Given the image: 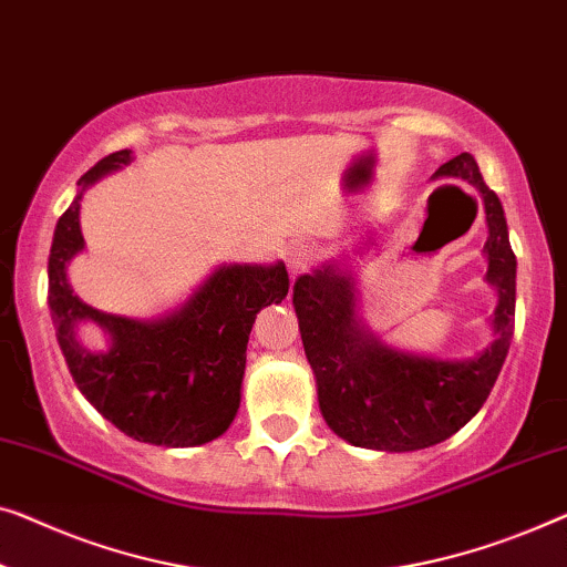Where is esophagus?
<instances>
[{
	"mask_svg": "<svg viewBox=\"0 0 567 567\" xmlns=\"http://www.w3.org/2000/svg\"><path fill=\"white\" fill-rule=\"evenodd\" d=\"M286 258H289L291 276H301L307 274L311 264H315V248H311V245H291Z\"/></svg>",
	"mask_w": 567,
	"mask_h": 567,
	"instance_id": "obj_1",
	"label": "esophagus"
}]
</instances>
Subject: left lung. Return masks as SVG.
<instances>
[{"mask_svg": "<svg viewBox=\"0 0 567 567\" xmlns=\"http://www.w3.org/2000/svg\"><path fill=\"white\" fill-rule=\"evenodd\" d=\"M434 176L463 178L483 196L488 219V281L498 289L496 338L473 360H426L393 352L355 324L350 276L332 268L293 284L303 352L317 375L319 409L342 440L358 447L409 453L453 437L478 414L512 344L516 256L504 207L483 182L471 153L442 163ZM457 188V186H440Z\"/></svg>", "mask_w": 567, "mask_h": 567, "instance_id": "8db88e82", "label": "left lung"}]
</instances>
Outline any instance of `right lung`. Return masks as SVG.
Here are the masks:
<instances>
[{"label": "right lung", "instance_id": "add662e5", "mask_svg": "<svg viewBox=\"0 0 567 567\" xmlns=\"http://www.w3.org/2000/svg\"><path fill=\"white\" fill-rule=\"evenodd\" d=\"M130 163L110 153L79 178L48 258V307L55 338L79 391L130 437L163 447H194L219 437L240 406L245 350L256 315L289 293L286 266L219 268L192 301L158 322L104 315L73 297L65 266L84 248L79 207L86 186ZM81 318L100 321L113 338L106 353H89L72 330Z\"/></svg>", "mask_w": 567, "mask_h": 567}]
</instances>
